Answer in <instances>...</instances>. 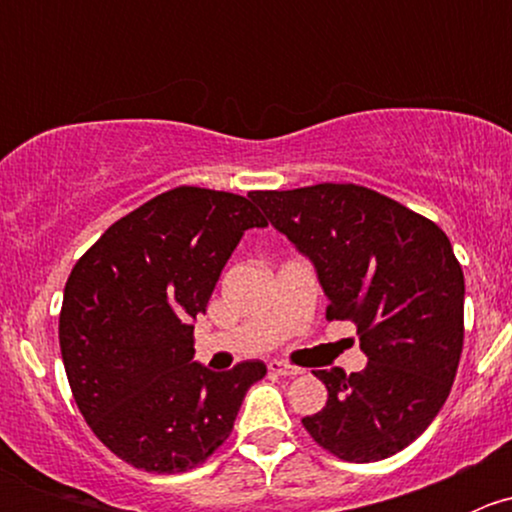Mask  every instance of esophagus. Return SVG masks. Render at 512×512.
Here are the masks:
<instances>
[{"label": "esophagus", "instance_id": "obj_1", "mask_svg": "<svg viewBox=\"0 0 512 512\" xmlns=\"http://www.w3.org/2000/svg\"><path fill=\"white\" fill-rule=\"evenodd\" d=\"M267 369H270L272 374H277V376L302 374V369H297V366H292V364H285V361H270V366H267Z\"/></svg>", "mask_w": 512, "mask_h": 512}]
</instances>
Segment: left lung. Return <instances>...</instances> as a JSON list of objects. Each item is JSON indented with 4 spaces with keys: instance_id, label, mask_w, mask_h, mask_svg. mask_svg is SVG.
Wrapping results in <instances>:
<instances>
[{
    "instance_id": "obj_1",
    "label": "left lung",
    "mask_w": 512,
    "mask_h": 512,
    "mask_svg": "<svg viewBox=\"0 0 512 512\" xmlns=\"http://www.w3.org/2000/svg\"><path fill=\"white\" fill-rule=\"evenodd\" d=\"M275 230L309 257L327 319L356 324L369 364L314 371L329 399L304 416L309 436L342 461L404 451L451 394L463 352V270L451 240L396 200L354 183L255 190Z\"/></svg>"
}]
</instances>
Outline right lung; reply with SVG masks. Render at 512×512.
Listing matches in <instances>:
<instances>
[{
  "instance_id": "right-lung-1",
  "label": "right lung",
  "mask_w": 512,
  "mask_h": 512,
  "mask_svg": "<svg viewBox=\"0 0 512 512\" xmlns=\"http://www.w3.org/2000/svg\"><path fill=\"white\" fill-rule=\"evenodd\" d=\"M265 225L242 195L180 185L113 223L71 270L59 317L71 394L133 468L183 473L208 461L267 374L257 359L223 374L193 361V322L245 230Z\"/></svg>"
}]
</instances>
